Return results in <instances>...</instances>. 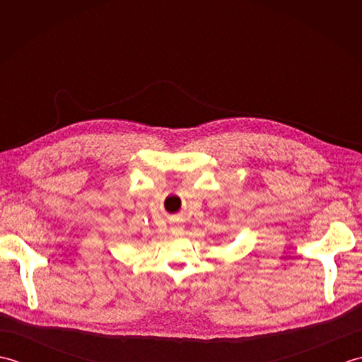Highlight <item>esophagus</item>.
Wrapping results in <instances>:
<instances>
[{"mask_svg": "<svg viewBox=\"0 0 362 362\" xmlns=\"http://www.w3.org/2000/svg\"><path fill=\"white\" fill-rule=\"evenodd\" d=\"M169 232H171L173 235H182L183 233V226L182 224H173L171 227H169Z\"/></svg>", "mask_w": 362, "mask_h": 362, "instance_id": "obj_1", "label": "esophagus"}]
</instances>
